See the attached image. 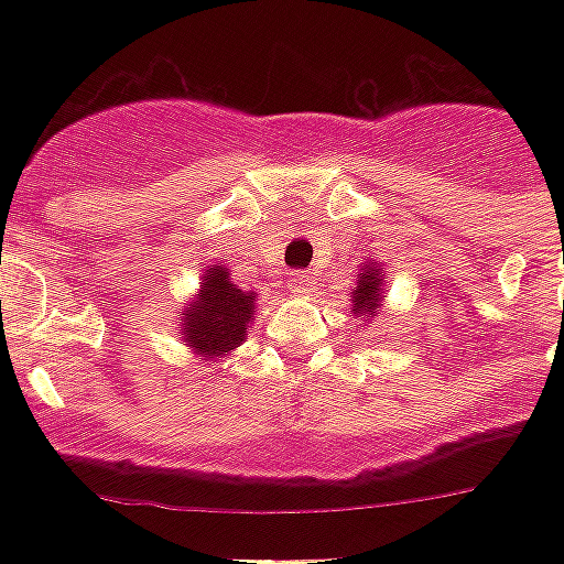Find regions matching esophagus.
<instances>
[{"mask_svg": "<svg viewBox=\"0 0 564 564\" xmlns=\"http://www.w3.org/2000/svg\"><path fill=\"white\" fill-rule=\"evenodd\" d=\"M313 290H316V281H313V274H310V272H295L290 278L292 295H310Z\"/></svg>", "mask_w": 564, "mask_h": 564, "instance_id": "1", "label": "esophagus"}]
</instances>
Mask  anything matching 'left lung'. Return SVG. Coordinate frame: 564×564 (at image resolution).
I'll return each mask as SVG.
<instances>
[{
  "label": "left lung",
  "mask_w": 564,
  "mask_h": 564,
  "mask_svg": "<svg viewBox=\"0 0 564 564\" xmlns=\"http://www.w3.org/2000/svg\"><path fill=\"white\" fill-rule=\"evenodd\" d=\"M386 281H383V269L380 263H371L366 260L354 281L351 292H348V301H351V313L357 318H362V325H371L377 316V310H383L386 301Z\"/></svg>",
  "instance_id": "1"
}]
</instances>
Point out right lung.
I'll list each match as a JSON object with an SVG mask.
<instances>
[{
	"mask_svg": "<svg viewBox=\"0 0 564 564\" xmlns=\"http://www.w3.org/2000/svg\"><path fill=\"white\" fill-rule=\"evenodd\" d=\"M254 316L257 292L239 290L225 265H204L202 286L181 310V343L198 360H225L246 343Z\"/></svg>",
	"mask_w": 564,
	"mask_h": 564,
	"instance_id": "obj_1",
	"label": "right lung"
}]
</instances>
